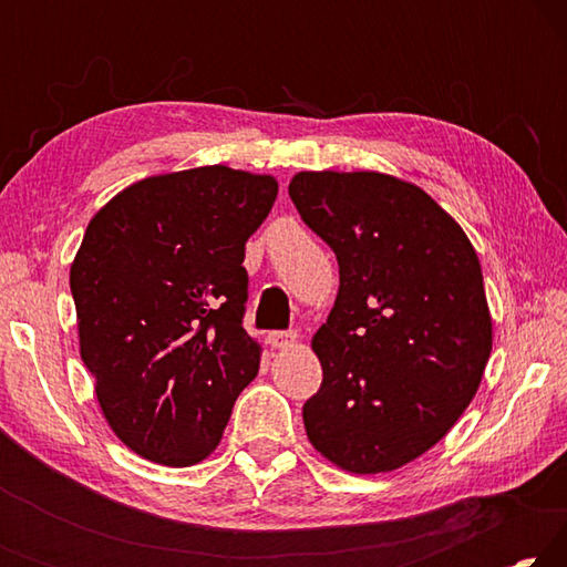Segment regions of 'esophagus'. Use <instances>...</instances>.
<instances>
[{"mask_svg": "<svg viewBox=\"0 0 567 567\" xmlns=\"http://www.w3.org/2000/svg\"><path fill=\"white\" fill-rule=\"evenodd\" d=\"M295 338H297V334L292 330H275V332H270V338H267V340H270L272 348L285 350V348H292Z\"/></svg>", "mask_w": 567, "mask_h": 567, "instance_id": "34e87169", "label": "esophagus"}]
</instances>
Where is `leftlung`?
I'll list each match as a JSON object with an SVG mask.
<instances>
[{"label": "left lung", "instance_id": "left-lung-1", "mask_svg": "<svg viewBox=\"0 0 567 567\" xmlns=\"http://www.w3.org/2000/svg\"><path fill=\"white\" fill-rule=\"evenodd\" d=\"M290 197L332 247L340 290L315 332L322 385L302 405L315 450L350 473H388L445 437L493 348L467 235L410 182L300 172Z\"/></svg>", "mask_w": 567, "mask_h": 567}]
</instances>
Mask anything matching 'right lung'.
I'll return each instance as SVG.
<instances>
[{
  "mask_svg": "<svg viewBox=\"0 0 567 567\" xmlns=\"http://www.w3.org/2000/svg\"><path fill=\"white\" fill-rule=\"evenodd\" d=\"M275 197L267 175L172 172L120 192L84 233L70 272L82 360L110 427L152 463L205 460L260 370L243 262Z\"/></svg>",
  "mask_w": 567,
  "mask_h": 567,
  "instance_id": "add662e5",
  "label": "right lung"
}]
</instances>
